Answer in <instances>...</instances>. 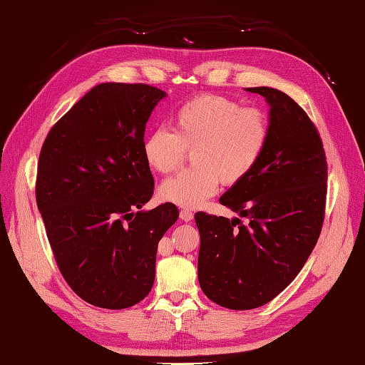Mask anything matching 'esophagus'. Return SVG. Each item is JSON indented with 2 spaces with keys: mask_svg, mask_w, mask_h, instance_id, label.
I'll return each instance as SVG.
<instances>
[{
  "mask_svg": "<svg viewBox=\"0 0 365 365\" xmlns=\"http://www.w3.org/2000/svg\"><path fill=\"white\" fill-rule=\"evenodd\" d=\"M180 217H181V220H184V222H190L192 218H193V214L190 212V210H187V209H181Z\"/></svg>",
  "mask_w": 365,
  "mask_h": 365,
  "instance_id": "esophagus-1",
  "label": "esophagus"
}]
</instances>
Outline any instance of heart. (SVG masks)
<instances>
[{
    "instance_id": "obj_1",
    "label": "heart",
    "mask_w": 365,
    "mask_h": 365,
    "mask_svg": "<svg viewBox=\"0 0 365 365\" xmlns=\"http://www.w3.org/2000/svg\"><path fill=\"white\" fill-rule=\"evenodd\" d=\"M170 131L143 137L142 155L155 173L172 175L192 155L193 167L160 184L159 197L195 209L215 195L223 182L236 185L256 168L270 137L262 110L220 95H200L178 109Z\"/></svg>"
}]
</instances>
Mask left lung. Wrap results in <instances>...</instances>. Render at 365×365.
Wrapping results in <instances>:
<instances>
[{
	"instance_id": "1",
	"label": "left lung",
	"mask_w": 365,
	"mask_h": 365,
	"mask_svg": "<svg viewBox=\"0 0 365 365\" xmlns=\"http://www.w3.org/2000/svg\"><path fill=\"white\" fill-rule=\"evenodd\" d=\"M270 104L261 160L220 203L240 217L197 212L198 281L214 303L255 309L281 294L317 244L327 205L328 164L317 128L284 92L248 87Z\"/></svg>"
}]
</instances>
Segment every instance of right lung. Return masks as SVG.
<instances>
[{"mask_svg": "<svg viewBox=\"0 0 365 365\" xmlns=\"http://www.w3.org/2000/svg\"><path fill=\"white\" fill-rule=\"evenodd\" d=\"M165 92L95 86L56 123L37 164L36 201L63 279L84 302L125 309L150 294L173 203L142 210L155 180L142 155L145 125Z\"/></svg>", "mask_w": 365, "mask_h": 365, "instance_id": "right-lung-1", "label": "right lung"}]
</instances>
